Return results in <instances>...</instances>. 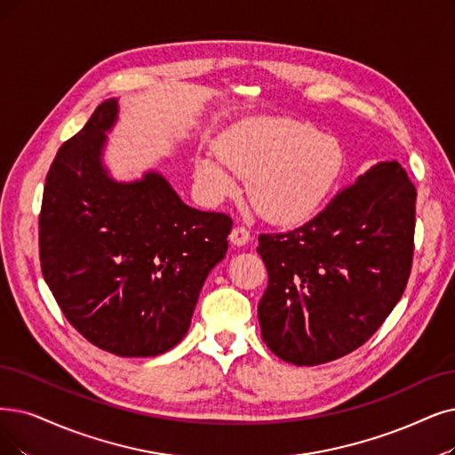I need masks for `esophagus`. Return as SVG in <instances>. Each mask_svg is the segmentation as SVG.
<instances>
[{
	"label": "esophagus",
	"instance_id": "1",
	"mask_svg": "<svg viewBox=\"0 0 455 455\" xmlns=\"http://www.w3.org/2000/svg\"><path fill=\"white\" fill-rule=\"evenodd\" d=\"M250 239H251V233H250V229L244 228V226L233 228L231 233H229V241H231L235 246H244V244L250 243Z\"/></svg>",
	"mask_w": 455,
	"mask_h": 455
}]
</instances>
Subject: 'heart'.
<instances>
[{"label":"heart","instance_id":"1","mask_svg":"<svg viewBox=\"0 0 455 455\" xmlns=\"http://www.w3.org/2000/svg\"><path fill=\"white\" fill-rule=\"evenodd\" d=\"M218 153L194 160L197 185L212 199L229 196L235 175L248 177V196L265 218L295 224L310 218L343 168L339 143L293 119H251L235 126Z\"/></svg>","mask_w":455,"mask_h":455}]
</instances>
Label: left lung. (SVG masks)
Segmentation results:
<instances>
[{
    "instance_id": "8db88e82",
    "label": "left lung",
    "mask_w": 455,
    "mask_h": 455,
    "mask_svg": "<svg viewBox=\"0 0 455 455\" xmlns=\"http://www.w3.org/2000/svg\"><path fill=\"white\" fill-rule=\"evenodd\" d=\"M416 188L395 160L339 190L310 222L261 233L268 285L261 338L278 358L317 366L364 345L402 299L414 251Z\"/></svg>"
}]
</instances>
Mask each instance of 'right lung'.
<instances>
[{"instance_id": "obj_1", "label": "right lung", "mask_w": 455, "mask_h": 455, "mask_svg": "<svg viewBox=\"0 0 455 455\" xmlns=\"http://www.w3.org/2000/svg\"><path fill=\"white\" fill-rule=\"evenodd\" d=\"M116 117L117 100H104L52 162L39 216L41 268L87 341L117 356H156L187 336L233 222L188 207L156 172L134 183L108 177L100 156Z\"/></svg>"}]
</instances>
